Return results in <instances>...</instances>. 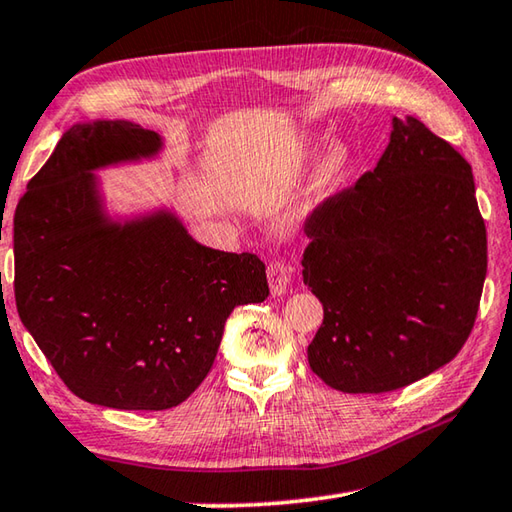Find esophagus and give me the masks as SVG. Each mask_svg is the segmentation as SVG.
<instances>
[{"instance_id":"1","label":"esophagus","mask_w":512,"mask_h":512,"mask_svg":"<svg viewBox=\"0 0 512 512\" xmlns=\"http://www.w3.org/2000/svg\"><path fill=\"white\" fill-rule=\"evenodd\" d=\"M268 286H271V293L275 297H280L288 291V284H291V277H288V268L284 262H271L268 264Z\"/></svg>"}]
</instances>
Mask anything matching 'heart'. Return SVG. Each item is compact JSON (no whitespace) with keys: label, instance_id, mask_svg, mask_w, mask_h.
Masks as SVG:
<instances>
[{"label":"heart","instance_id":"b5f03b06","mask_svg":"<svg viewBox=\"0 0 512 512\" xmlns=\"http://www.w3.org/2000/svg\"><path fill=\"white\" fill-rule=\"evenodd\" d=\"M315 141L313 138H306L302 145L297 147V154L309 156L313 152ZM351 165V152L345 141H331L324 147L322 154L315 159L311 172L306 174L300 192L293 199L291 206H288L284 215V226L286 228H297L309 221L315 212H318L329 197L336 192L338 185L345 179V174Z\"/></svg>","mask_w":512,"mask_h":512}]
</instances>
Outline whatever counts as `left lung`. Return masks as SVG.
<instances>
[{"mask_svg":"<svg viewBox=\"0 0 512 512\" xmlns=\"http://www.w3.org/2000/svg\"><path fill=\"white\" fill-rule=\"evenodd\" d=\"M302 280L324 306L309 365L345 394L430 376L468 340L486 226L468 161L414 116L392 118L376 167L306 224Z\"/></svg>","mask_w":512,"mask_h":512,"instance_id":"8db88e82","label":"left lung"}]
</instances>
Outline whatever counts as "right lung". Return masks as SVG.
<instances>
[{
  "mask_svg": "<svg viewBox=\"0 0 512 512\" xmlns=\"http://www.w3.org/2000/svg\"><path fill=\"white\" fill-rule=\"evenodd\" d=\"M165 138L129 120L71 125L13 219L20 320L82 401L170 410L215 362L239 304L268 297L250 253L199 244L170 203L118 212L96 172L159 159Z\"/></svg>",
  "mask_w": 512,
  "mask_h": 512,
  "instance_id": "obj_1",
  "label": "right lung"
}]
</instances>
